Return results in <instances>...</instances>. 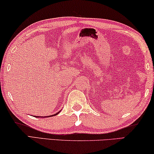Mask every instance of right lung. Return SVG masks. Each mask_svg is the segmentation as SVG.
<instances>
[{
  "mask_svg": "<svg viewBox=\"0 0 154 154\" xmlns=\"http://www.w3.org/2000/svg\"><path fill=\"white\" fill-rule=\"evenodd\" d=\"M60 112V110L59 112H57V113H55V114H54V115H50V116H46V117H39V116H35V117H37V118H39V117H53V116H56V115H57L58 114H59V113Z\"/></svg>",
  "mask_w": 154,
  "mask_h": 154,
  "instance_id": "right-lung-1",
  "label": "right lung"
}]
</instances>
